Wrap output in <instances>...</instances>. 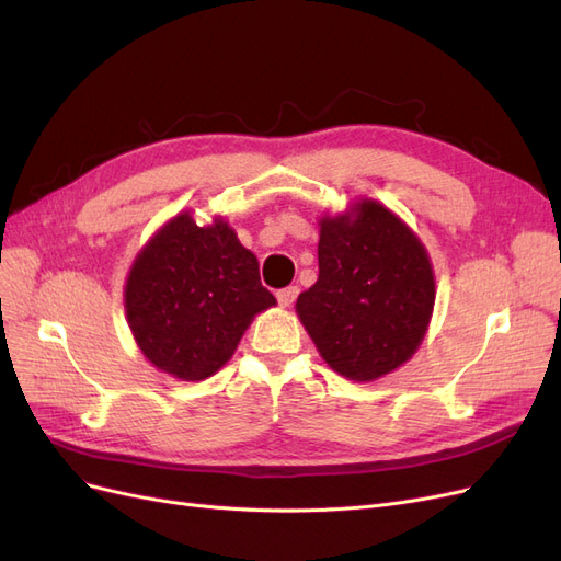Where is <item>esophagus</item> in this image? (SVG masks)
<instances>
[{
    "label": "esophagus",
    "instance_id": "1",
    "mask_svg": "<svg viewBox=\"0 0 561 561\" xmlns=\"http://www.w3.org/2000/svg\"><path fill=\"white\" fill-rule=\"evenodd\" d=\"M297 295H299V287L297 285H290V287H283V290H278L276 293V297H278V304L283 309H287V307H293V301L297 299Z\"/></svg>",
    "mask_w": 561,
    "mask_h": 561
}]
</instances>
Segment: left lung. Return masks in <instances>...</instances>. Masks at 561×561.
I'll use <instances>...</instances> for the list:
<instances>
[{
  "instance_id": "left-lung-1",
  "label": "left lung",
  "mask_w": 561,
  "mask_h": 561,
  "mask_svg": "<svg viewBox=\"0 0 561 561\" xmlns=\"http://www.w3.org/2000/svg\"><path fill=\"white\" fill-rule=\"evenodd\" d=\"M318 227V280L297 297V316L336 375L377 381L410 360L428 332V250L375 198L322 215Z\"/></svg>"
}]
</instances>
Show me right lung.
I'll list each match as a JSON object with an SVG mask.
<instances>
[{"mask_svg":"<svg viewBox=\"0 0 561 561\" xmlns=\"http://www.w3.org/2000/svg\"><path fill=\"white\" fill-rule=\"evenodd\" d=\"M124 307L151 365L180 381H203L231 360L252 318L276 307V297L225 217L198 227L184 210L135 254Z\"/></svg>","mask_w":561,"mask_h":561,"instance_id":"right-lung-1","label":"right lung"}]
</instances>
